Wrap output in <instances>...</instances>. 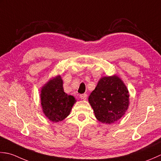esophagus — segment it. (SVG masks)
I'll return each instance as SVG.
<instances>
[{"mask_svg": "<svg viewBox=\"0 0 161 161\" xmlns=\"http://www.w3.org/2000/svg\"><path fill=\"white\" fill-rule=\"evenodd\" d=\"M87 94H80V96H79V97L81 99H83V100H85L87 99Z\"/></svg>", "mask_w": 161, "mask_h": 161, "instance_id": "34e87169", "label": "esophagus"}]
</instances>
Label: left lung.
I'll return each mask as SVG.
<instances>
[{"label":"left lung","mask_w":161,"mask_h":161,"mask_svg":"<svg viewBox=\"0 0 161 161\" xmlns=\"http://www.w3.org/2000/svg\"><path fill=\"white\" fill-rule=\"evenodd\" d=\"M89 102L99 122L112 124L122 117L129 108V94L117 76L103 77L89 96Z\"/></svg>","instance_id":"1"}]
</instances>
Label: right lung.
<instances>
[{"label": "right lung", "instance_id": "obj_1", "mask_svg": "<svg viewBox=\"0 0 161 161\" xmlns=\"http://www.w3.org/2000/svg\"><path fill=\"white\" fill-rule=\"evenodd\" d=\"M40 97L44 113L53 122L65 119L76 101L73 96L64 92L60 76L51 80L42 87Z\"/></svg>", "mask_w": 161, "mask_h": 161}]
</instances>
